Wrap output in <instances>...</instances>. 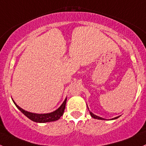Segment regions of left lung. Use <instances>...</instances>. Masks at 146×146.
Listing matches in <instances>:
<instances>
[{
  "instance_id": "1",
  "label": "left lung",
  "mask_w": 146,
  "mask_h": 146,
  "mask_svg": "<svg viewBox=\"0 0 146 146\" xmlns=\"http://www.w3.org/2000/svg\"><path fill=\"white\" fill-rule=\"evenodd\" d=\"M89 113H90V115H91V116L93 118H94V119H101V120H106L104 118H102V117H98V116H96V115H94V114H93L92 112H90L89 111ZM119 117H115V118H112V119H117Z\"/></svg>"
}]
</instances>
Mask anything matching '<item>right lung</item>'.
<instances>
[{
  "mask_svg": "<svg viewBox=\"0 0 146 146\" xmlns=\"http://www.w3.org/2000/svg\"><path fill=\"white\" fill-rule=\"evenodd\" d=\"M13 103H15L16 107L25 115L26 117L31 119V121H35V122H38V123H45V122H50V121H54L58 120L61 117V116L64 113V110L65 109V105L66 102H67V98H65V100H64V102L62 103V104L61 105L60 107L59 108L56 110L53 111V112H50V113H46V114H36V113H33V112H27V111L25 110L22 108H21L20 107L18 106L15 103L14 100H13Z\"/></svg>",
  "mask_w": 146,
  "mask_h": 146,
  "instance_id": "obj_1",
  "label": "right lung"
}]
</instances>
